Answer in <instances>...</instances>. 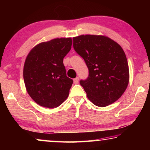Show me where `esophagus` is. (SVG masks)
Listing matches in <instances>:
<instances>
[{
	"instance_id": "esophagus-1",
	"label": "esophagus",
	"mask_w": 150,
	"mask_h": 150,
	"mask_svg": "<svg viewBox=\"0 0 150 150\" xmlns=\"http://www.w3.org/2000/svg\"><path fill=\"white\" fill-rule=\"evenodd\" d=\"M79 78L77 77L76 78H75L74 79H73V82H74L75 84H77V83H79Z\"/></svg>"
}]
</instances>
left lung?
Masks as SVG:
<instances>
[{
	"instance_id": "8db88e82",
	"label": "left lung",
	"mask_w": 150,
	"mask_h": 150,
	"mask_svg": "<svg viewBox=\"0 0 150 150\" xmlns=\"http://www.w3.org/2000/svg\"><path fill=\"white\" fill-rule=\"evenodd\" d=\"M73 47L86 63L88 77L80 84L94 105L105 107L123 95L129 83L125 53L118 43L101 35L73 38Z\"/></svg>"
}]
</instances>
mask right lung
I'll use <instances>...</instances> for the list:
<instances>
[{
  "label": "right lung",
  "instance_id": "right-lung-1",
  "mask_svg": "<svg viewBox=\"0 0 150 150\" xmlns=\"http://www.w3.org/2000/svg\"><path fill=\"white\" fill-rule=\"evenodd\" d=\"M71 38L40 43L25 60L23 76L28 95L39 105L54 108L69 96L73 84L67 77L63 58L71 48Z\"/></svg>",
  "mask_w": 150,
  "mask_h": 150
}]
</instances>
